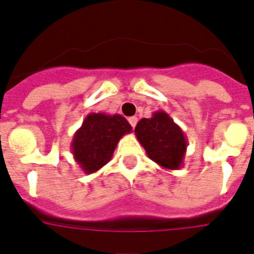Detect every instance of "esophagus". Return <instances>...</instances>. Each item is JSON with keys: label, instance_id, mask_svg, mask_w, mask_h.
Here are the masks:
<instances>
[{"label": "esophagus", "instance_id": "esophagus-1", "mask_svg": "<svg viewBox=\"0 0 254 254\" xmlns=\"http://www.w3.org/2000/svg\"><path fill=\"white\" fill-rule=\"evenodd\" d=\"M127 120H129L130 125H131L132 127H135L136 123H138V118H136V116H131V118H129Z\"/></svg>", "mask_w": 254, "mask_h": 254}]
</instances>
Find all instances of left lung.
<instances>
[{
	"instance_id": "1",
	"label": "left lung",
	"mask_w": 254,
	"mask_h": 254,
	"mask_svg": "<svg viewBox=\"0 0 254 254\" xmlns=\"http://www.w3.org/2000/svg\"><path fill=\"white\" fill-rule=\"evenodd\" d=\"M135 135L148 157L162 168L178 170L184 166L187 138L166 111H154L152 118L141 119L135 127Z\"/></svg>"
}]
</instances>
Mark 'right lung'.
I'll use <instances>...</instances> for the list:
<instances>
[{
  "label": "right lung",
  "instance_id": "add662e5",
  "mask_svg": "<svg viewBox=\"0 0 254 254\" xmlns=\"http://www.w3.org/2000/svg\"><path fill=\"white\" fill-rule=\"evenodd\" d=\"M131 129L127 119L119 114H88L73 135V158L84 173L97 172L110 162L120 139L131 132Z\"/></svg>",
  "mask_w": 254,
  "mask_h": 254
}]
</instances>
